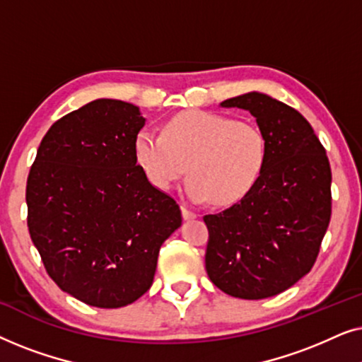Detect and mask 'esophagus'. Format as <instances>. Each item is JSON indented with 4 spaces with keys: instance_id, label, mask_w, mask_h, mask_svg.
<instances>
[{
    "instance_id": "34e87169",
    "label": "esophagus",
    "mask_w": 362,
    "mask_h": 362,
    "mask_svg": "<svg viewBox=\"0 0 362 362\" xmlns=\"http://www.w3.org/2000/svg\"><path fill=\"white\" fill-rule=\"evenodd\" d=\"M181 211H182V217H185V221H194L196 217H197L196 212H192V211H189V209H186L185 206L181 207Z\"/></svg>"
}]
</instances>
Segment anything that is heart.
Instances as JSON below:
<instances>
[{"label": "heart", "mask_w": 362, "mask_h": 362, "mask_svg": "<svg viewBox=\"0 0 362 362\" xmlns=\"http://www.w3.org/2000/svg\"><path fill=\"white\" fill-rule=\"evenodd\" d=\"M135 158L156 189L171 191L186 175L192 202L234 204L254 189L267 165L265 133L254 123L212 112H186L163 127V135L136 133Z\"/></svg>", "instance_id": "1"}]
</instances>
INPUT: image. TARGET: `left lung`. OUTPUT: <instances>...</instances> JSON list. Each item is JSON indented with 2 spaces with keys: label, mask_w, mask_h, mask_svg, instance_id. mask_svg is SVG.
Returning <instances> with one entry per match:
<instances>
[{
  "label": "left lung",
  "mask_w": 362,
  "mask_h": 362,
  "mask_svg": "<svg viewBox=\"0 0 362 362\" xmlns=\"http://www.w3.org/2000/svg\"><path fill=\"white\" fill-rule=\"evenodd\" d=\"M242 108L265 133L267 165L245 197L219 214L209 229L206 270L224 293L269 298L308 274L331 219V168L306 118L262 92L221 102Z\"/></svg>",
  "instance_id": "1"
}]
</instances>
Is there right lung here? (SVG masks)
I'll return each mask as SVG.
<instances>
[{"label": "right lung", "mask_w": 362, "mask_h": 362, "mask_svg": "<svg viewBox=\"0 0 362 362\" xmlns=\"http://www.w3.org/2000/svg\"><path fill=\"white\" fill-rule=\"evenodd\" d=\"M146 118L133 103L97 98L44 135L26 186L28 227L59 288L97 308L140 298L182 217L136 163Z\"/></svg>", "instance_id": "right-lung-1"}]
</instances>
